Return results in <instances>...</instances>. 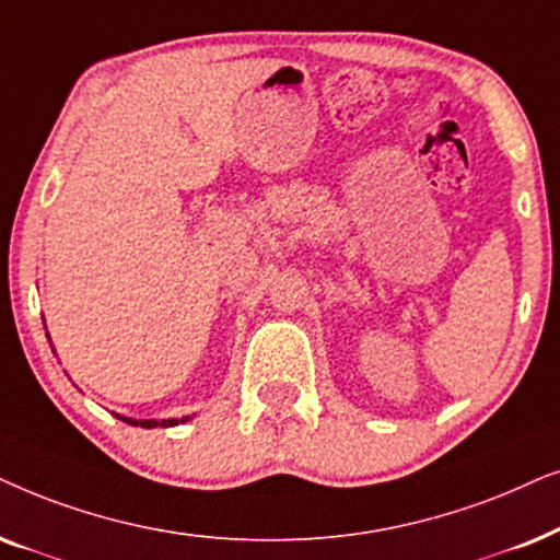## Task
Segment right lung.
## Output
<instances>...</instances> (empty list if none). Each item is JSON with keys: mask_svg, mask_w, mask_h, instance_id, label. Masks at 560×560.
Instances as JSON below:
<instances>
[{"mask_svg": "<svg viewBox=\"0 0 560 560\" xmlns=\"http://www.w3.org/2000/svg\"><path fill=\"white\" fill-rule=\"evenodd\" d=\"M48 335V332H46ZM50 340V338H48ZM119 420L122 422H128V424H132V428H174V424H178V422H186L189 420V417H182V420H176V417H171V420H136V417H125V415H117Z\"/></svg>", "mask_w": 560, "mask_h": 560, "instance_id": "right-lung-1", "label": "right lung"}]
</instances>
